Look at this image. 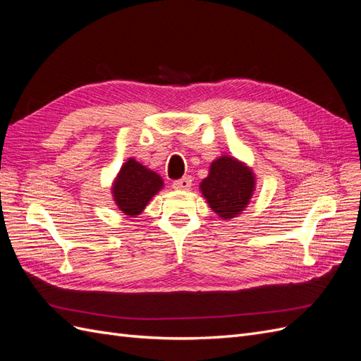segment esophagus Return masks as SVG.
I'll use <instances>...</instances> for the list:
<instances>
[{"instance_id": "34e87169", "label": "esophagus", "mask_w": 361, "mask_h": 361, "mask_svg": "<svg viewBox=\"0 0 361 361\" xmlns=\"http://www.w3.org/2000/svg\"><path fill=\"white\" fill-rule=\"evenodd\" d=\"M191 178L190 176H183V178H180V179H176L173 182V188L174 190H180V191H183V190H190V187H191Z\"/></svg>"}]
</instances>
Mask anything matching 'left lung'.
<instances>
[{
	"label": "left lung",
	"mask_w": 361,
	"mask_h": 361,
	"mask_svg": "<svg viewBox=\"0 0 361 361\" xmlns=\"http://www.w3.org/2000/svg\"><path fill=\"white\" fill-rule=\"evenodd\" d=\"M200 190L212 211L228 220L248 204L255 191V176L243 162L221 157L211 164L209 176L203 179Z\"/></svg>",
	"instance_id": "8db88e82"
}]
</instances>
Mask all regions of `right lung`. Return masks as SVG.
Returning <instances> with one entry per match:
<instances>
[{"mask_svg": "<svg viewBox=\"0 0 361 361\" xmlns=\"http://www.w3.org/2000/svg\"><path fill=\"white\" fill-rule=\"evenodd\" d=\"M159 174L141 166L135 159H128L114 182V202L125 215L135 216L145 209L149 200L162 188Z\"/></svg>", "mask_w": 361, "mask_h": 361, "instance_id": "right-lung-1", "label": "right lung"}]
</instances>
